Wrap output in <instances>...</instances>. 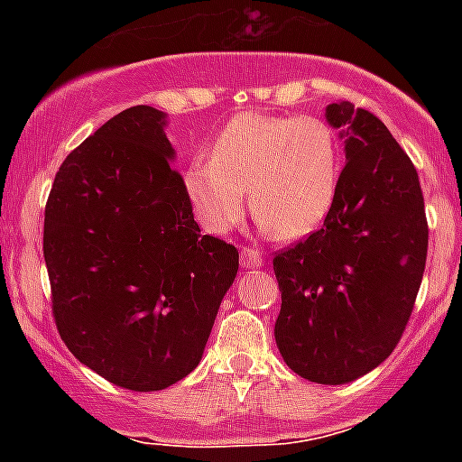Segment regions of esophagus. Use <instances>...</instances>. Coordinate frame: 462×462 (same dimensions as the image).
Here are the masks:
<instances>
[{
  "mask_svg": "<svg viewBox=\"0 0 462 462\" xmlns=\"http://www.w3.org/2000/svg\"><path fill=\"white\" fill-rule=\"evenodd\" d=\"M261 263H263V254H261L259 250L250 248V245H245V248L241 250V265H244V268H259Z\"/></svg>",
  "mask_w": 462,
  "mask_h": 462,
  "instance_id": "obj_1",
  "label": "esophagus"
}]
</instances>
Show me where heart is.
<instances>
[{
	"label": "heart",
	"mask_w": 462,
	"mask_h": 462,
	"mask_svg": "<svg viewBox=\"0 0 462 462\" xmlns=\"http://www.w3.org/2000/svg\"><path fill=\"white\" fill-rule=\"evenodd\" d=\"M339 144L319 116L241 114L223 127L209 158H194L183 188L209 232H227L250 209L279 239H300L324 221L335 201Z\"/></svg>",
	"instance_id": "heart-1"
}]
</instances>
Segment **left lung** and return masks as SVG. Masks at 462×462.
I'll list each match as a JSON object with an SVG mask.
<instances>
[{
  "label": "left lung",
  "instance_id": "1",
  "mask_svg": "<svg viewBox=\"0 0 462 462\" xmlns=\"http://www.w3.org/2000/svg\"><path fill=\"white\" fill-rule=\"evenodd\" d=\"M326 118L346 134V165L324 226L274 253V339L297 375L344 384L398 346L420 291L430 226L416 167L384 123L351 102L328 105Z\"/></svg>",
  "mask_w": 462,
  "mask_h": 462
}]
</instances>
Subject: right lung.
I'll return each mask as SVG.
<instances>
[{"label": "right lung", "mask_w": 462, "mask_h": 462, "mask_svg": "<svg viewBox=\"0 0 462 462\" xmlns=\"http://www.w3.org/2000/svg\"><path fill=\"white\" fill-rule=\"evenodd\" d=\"M162 111L129 106L73 149L44 209L51 309L69 351L132 391L201 362L239 250L201 235Z\"/></svg>", "instance_id": "1"}]
</instances>
